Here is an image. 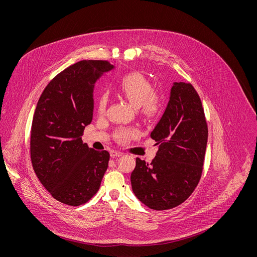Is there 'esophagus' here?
Segmentation results:
<instances>
[{
	"label": "esophagus",
	"instance_id": "esophagus-1",
	"mask_svg": "<svg viewBox=\"0 0 257 257\" xmlns=\"http://www.w3.org/2000/svg\"><path fill=\"white\" fill-rule=\"evenodd\" d=\"M109 155H111V158H119V157H121L123 154L122 153H120V152H117V151H112L111 152V154H109Z\"/></svg>",
	"mask_w": 257,
	"mask_h": 257
}]
</instances>
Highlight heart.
<instances>
[{"label":"heart","mask_w":257,"mask_h":257,"mask_svg":"<svg viewBox=\"0 0 257 257\" xmlns=\"http://www.w3.org/2000/svg\"><path fill=\"white\" fill-rule=\"evenodd\" d=\"M117 92L126 98L133 106L141 107L142 111L148 115H154L159 111V100L152 95L153 86L141 74L131 73L124 76L116 86ZM107 103L106 94H101L97 100V109L102 114ZM136 134V130L120 129L117 131V138L121 141H126Z\"/></svg>","instance_id":"heart-1"}]
</instances>
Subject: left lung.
Wrapping results in <instances>:
<instances>
[{
  "instance_id": "8db88e82",
  "label": "left lung",
  "mask_w": 257,
  "mask_h": 257,
  "mask_svg": "<svg viewBox=\"0 0 257 257\" xmlns=\"http://www.w3.org/2000/svg\"><path fill=\"white\" fill-rule=\"evenodd\" d=\"M151 138L160 149L151 164L136 158L130 177L132 190L148 207L170 209L184 202L197 186L207 143L201 100L190 83H173Z\"/></svg>"
}]
</instances>
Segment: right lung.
<instances>
[{
	"mask_svg": "<svg viewBox=\"0 0 257 257\" xmlns=\"http://www.w3.org/2000/svg\"><path fill=\"white\" fill-rule=\"evenodd\" d=\"M115 67L106 61L83 60L62 71L47 85L33 115L30 157L44 187L58 201L77 206L99 189L109 154L83 143L92 121L96 80Z\"/></svg>",
	"mask_w": 257,
	"mask_h": 257,
	"instance_id": "1",
	"label": "right lung"
}]
</instances>
